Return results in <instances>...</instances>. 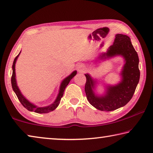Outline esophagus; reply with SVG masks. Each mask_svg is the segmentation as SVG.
I'll use <instances>...</instances> for the list:
<instances>
[{"label":"esophagus","mask_w":153,"mask_h":153,"mask_svg":"<svg viewBox=\"0 0 153 153\" xmlns=\"http://www.w3.org/2000/svg\"><path fill=\"white\" fill-rule=\"evenodd\" d=\"M76 68H77V70L79 71V72H82L85 69V66L84 65L82 64V63H79L76 66Z\"/></svg>","instance_id":"34e87169"}]
</instances>
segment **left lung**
<instances>
[{
    "instance_id": "obj_1",
    "label": "left lung",
    "mask_w": 153,
    "mask_h": 153,
    "mask_svg": "<svg viewBox=\"0 0 153 153\" xmlns=\"http://www.w3.org/2000/svg\"><path fill=\"white\" fill-rule=\"evenodd\" d=\"M115 56H121L125 61L120 74L121 79L117 85L106 87L105 94L98 96L95 94L97 81L88 74H85L87 99L93 107L100 111H111L125 106L132 98L139 82V59L129 36L116 34L113 45L110 46L107 53L100 54L98 59H105Z\"/></svg>"
}]
</instances>
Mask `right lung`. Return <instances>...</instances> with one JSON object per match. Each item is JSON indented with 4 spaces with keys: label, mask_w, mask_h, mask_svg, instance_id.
<instances>
[{
    "label": "right lung",
    "mask_w": 153,
    "mask_h": 153,
    "mask_svg": "<svg viewBox=\"0 0 153 153\" xmlns=\"http://www.w3.org/2000/svg\"><path fill=\"white\" fill-rule=\"evenodd\" d=\"M20 53H19V55L15 58L13 63V66H12L13 74H12V77H11V85H12L13 90V91L15 92V94L17 95L18 99H19L20 102L22 103V105L28 111H33V112L37 113H47L49 112H51V111L55 110V108L59 106V103L61 102V98L63 97V96L65 89V88L67 87V85L69 84V83L71 81V79L77 74V71H73L69 76L65 77V78L61 82L60 88H59V94L53 104H51L48 106H46V107H37L36 105H33V103L30 102L29 100H27L26 98L24 97V95L22 94L20 90L17 86V81H16V76H15V63H16L17 59L18 58V56H19Z\"/></svg>",
    "instance_id": "obj_1"
}]
</instances>
